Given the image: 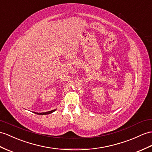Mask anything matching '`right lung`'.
<instances>
[{
  "label": "right lung",
  "instance_id": "right-lung-1",
  "mask_svg": "<svg viewBox=\"0 0 152 152\" xmlns=\"http://www.w3.org/2000/svg\"><path fill=\"white\" fill-rule=\"evenodd\" d=\"M57 109H55V110H51V111H49V112H42V113H37V112H33V113H36V114H37V115H48V114H50V113H53V112H54L55 110H56Z\"/></svg>",
  "mask_w": 152,
  "mask_h": 152
}]
</instances>
